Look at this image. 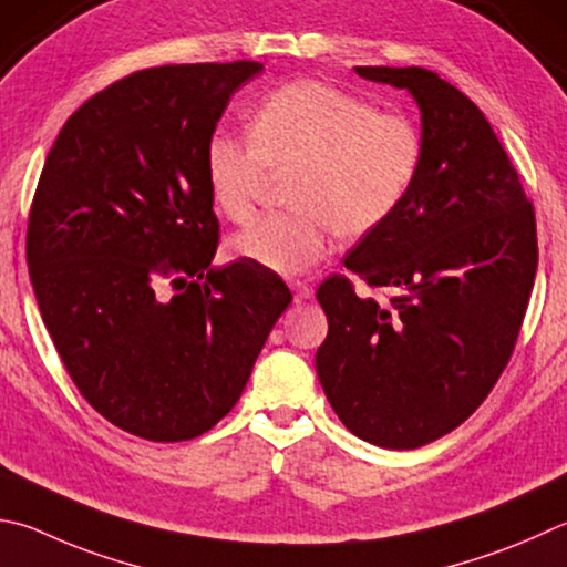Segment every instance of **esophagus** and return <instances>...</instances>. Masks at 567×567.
Listing matches in <instances>:
<instances>
[{
	"mask_svg": "<svg viewBox=\"0 0 567 567\" xmlns=\"http://www.w3.org/2000/svg\"><path fill=\"white\" fill-rule=\"evenodd\" d=\"M292 292H295V302H305L312 297V287L305 282H292Z\"/></svg>",
	"mask_w": 567,
	"mask_h": 567,
	"instance_id": "1",
	"label": "esophagus"
}]
</instances>
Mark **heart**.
Returning <instances> with one entry per match:
<instances>
[{"mask_svg":"<svg viewBox=\"0 0 567 567\" xmlns=\"http://www.w3.org/2000/svg\"><path fill=\"white\" fill-rule=\"evenodd\" d=\"M424 163V136L401 113L315 79L272 91L252 113V136L215 133L205 146L213 203L250 220L275 176H295L292 210L270 213L230 240V252L295 275L322 260L332 233L364 238L394 215Z\"/></svg>","mask_w":567,"mask_h":567,"instance_id":"obj_1","label":"heart"}]
</instances>
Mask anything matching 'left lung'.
<instances>
[{
	"label": "left lung",
	"instance_id": "1",
	"mask_svg": "<svg viewBox=\"0 0 567 567\" xmlns=\"http://www.w3.org/2000/svg\"><path fill=\"white\" fill-rule=\"evenodd\" d=\"M409 89L424 163L391 218L344 267L386 302L329 275L317 300L329 332L315 354L334 414L382 449H419L461 426L516 349L538 270L535 210L473 101L421 66H357Z\"/></svg>",
	"mask_w": 567,
	"mask_h": 567
}]
</instances>
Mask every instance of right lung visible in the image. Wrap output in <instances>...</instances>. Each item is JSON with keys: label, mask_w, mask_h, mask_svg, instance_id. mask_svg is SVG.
I'll return each instance as SVG.
<instances>
[{"label": "right lung", "mask_w": 567, "mask_h": 567, "mask_svg": "<svg viewBox=\"0 0 567 567\" xmlns=\"http://www.w3.org/2000/svg\"><path fill=\"white\" fill-rule=\"evenodd\" d=\"M260 61L168 64L113 81L51 146L27 225L41 319L101 416L176 444L238 404L292 295L248 260L213 267L205 146Z\"/></svg>", "instance_id": "obj_1"}]
</instances>
